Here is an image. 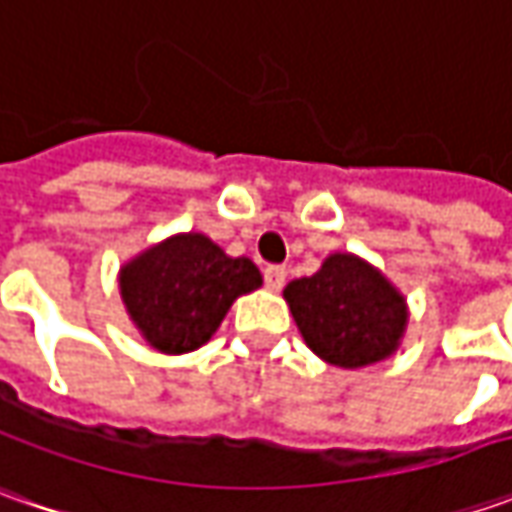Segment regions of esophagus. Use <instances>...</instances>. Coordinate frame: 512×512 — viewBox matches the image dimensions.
Listing matches in <instances>:
<instances>
[{
	"mask_svg": "<svg viewBox=\"0 0 512 512\" xmlns=\"http://www.w3.org/2000/svg\"><path fill=\"white\" fill-rule=\"evenodd\" d=\"M285 276H287V270L282 265L265 267V285L270 287V290H282V285H285Z\"/></svg>",
	"mask_w": 512,
	"mask_h": 512,
	"instance_id": "34e87169",
	"label": "esophagus"
}]
</instances>
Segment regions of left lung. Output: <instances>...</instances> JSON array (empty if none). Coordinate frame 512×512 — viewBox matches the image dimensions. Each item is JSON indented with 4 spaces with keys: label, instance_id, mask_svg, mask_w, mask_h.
I'll list each match as a JSON object with an SVG mask.
<instances>
[{
    "label": "left lung",
    "instance_id": "1",
    "mask_svg": "<svg viewBox=\"0 0 512 512\" xmlns=\"http://www.w3.org/2000/svg\"><path fill=\"white\" fill-rule=\"evenodd\" d=\"M307 347L336 367H364L390 356L407 325V307L379 270L350 256H330L319 273L285 287Z\"/></svg>",
    "mask_w": 512,
    "mask_h": 512
}]
</instances>
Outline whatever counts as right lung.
I'll return each instance as SVG.
<instances>
[{
  "label": "right lung",
  "mask_w": 512,
  "mask_h": 512,
  "mask_svg": "<svg viewBox=\"0 0 512 512\" xmlns=\"http://www.w3.org/2000/svg\"><path fill=\"white\" fill-rule=\"evenodd\" d=\"M259 285V267L250 259H230L202 233L150 247L119 276L130 319L162 353L202 347L222 325L233 299Z\"/></svg>",
  "instance_id": "right-lung-1"
}]
</instances>
